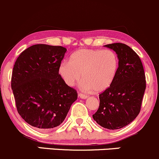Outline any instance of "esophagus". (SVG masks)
Here are the masks:
<instances>
[{"label": "esophagus", "mask_w": 159, "mask_h": 159, "mask_svg": "<svg viewBox=\"0 0 159 159\" xmlns=\"http://www.w3.org/2000/svg\"><path fill=\"white\" fill-rule=\"evenodd\" d=\"M79 96L81 98H84V99H85V98H88V95H85V94H83V93H79Z\"/></svg>", "instance_id": "esophagus-1"}]
</instances>
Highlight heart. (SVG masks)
<instances>
[{"instance_id":"b5f03b06","label":"heart","mask_w":159,"mask_h":159,"mask_svg":"<svg viewBox=\"0 0 159 159\" xmlns=\"http://www.w3.org/2000/svg\"><path fill=\"white\" fill-rule=\"evenodd\" d=\"M118 64L117 55L111 50L80 49L73 53L70 62L61 64L59 73L69 86H73L82 76L83 89L100 93L113 83Z\"/></svg>"}]
</instances>
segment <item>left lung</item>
Masks as SVG:
<instances>
[{
  "instance_id": "obj_1",
  "label": "left lung",
  "mask_w": 159,
  "mask_h": 159,
  "mask_svg": "<svg viewBox=\"0 0 159 159\" xmlns=\"http://www.w3.org/2000/svg\"><path fill=\"white\" fill-rule=\"evenodd\" d=\"M118 57V70L113 83L99 95V107L93 115L102 127L117 129L126 127L140 112L146 87L143 64L138 54L123 43L105 45Z\"/></svg>"
}]
</instances>
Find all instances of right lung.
<instances>
[{"label": "right lung", "instance_id": "1", "mask_svg": "<svg viewBox=\"0 0 159 159\" xmlns=\"http://www.w3.org/2000/svg\"><path fill=\"white\" fill-rule=\"evenodd\" d=\"M66 49L38 44L23 51L13 66L11 77L16 107L25 122L40 130L62 124L77 92L59 74Z\"/></svg>", "mask_w": 159, "mask_h": 159}]
</instances>
